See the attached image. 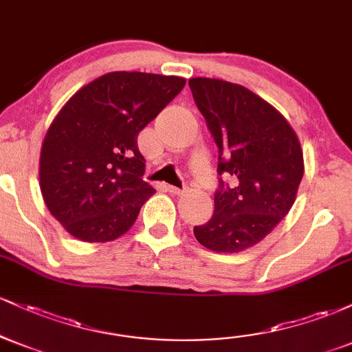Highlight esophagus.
I'll return each mask as SVG.
<instances>
[{
	"instance_id": "1",
	"label": "esophagus",
	"mask_w": 352,
	"mask_h": 352,
	"mask_svg": "<svg viewBox=\"0 0 352 352\" xmlns=\"http://www.w3.org/2000/svg\"><path fill=\"white\" fill-rule=\"evenodd\" d=\"M168 192H170V193H173V195L180 197V195H184V193H185V192H187V188H177V187H168Z\"/></svg>"
}]
</instances>
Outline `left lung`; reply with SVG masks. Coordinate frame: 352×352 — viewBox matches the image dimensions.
Listing matches in <instances>:
<instances>
[{
	"instance_id": "left-lung-1",
	"label": "left lung",
	"mask_w": 352,
	"mask_h": 352,
	"mask_svg": "<svg viewBox=\"0 0 352 352\" xmlns=\"http://www.w3.org/2000/svg\"><path fill=\"white\" fill-rule=\"evenodd\" d=\"M188 86L220 153L218 175L236 182L220 179L213 217L193 233L212 252H243L292 210L305 173L301 144L281 112L250 89L210 78Z\"/></svg>"
}]
</instances>
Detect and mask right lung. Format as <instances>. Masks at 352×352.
Returning a JSON list of instances; mask_svg holds the SVG:
<instances>
[{
    "label": "right lung",
    "instance_id": "add662e5",
    "mask_svg": "<svg viewBox=\"0 0 352 352\" xmlns=\"http://www.w3.org/2000/svg\"><path fill=\"white\" fill-rule=\"evenodd\" d=\"M184 86L179 76L116 71L64 104L43 140L39 187L69 235L106 243L131 230L155 193L137 137Z\"/></svg>",
    "mask_w": 352,
    "mask_h": 352
}]
</instances>
